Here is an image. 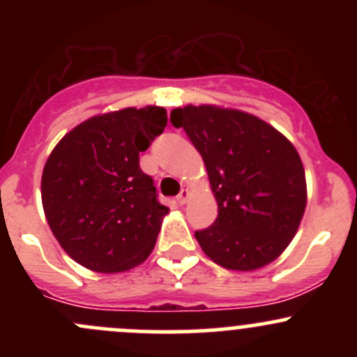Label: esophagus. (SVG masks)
<instances>
[{"mask_svg":"<svg viewBox=\"0 0 357 357\" xmlns=\"http://www.w3.org/2000/svg\"><path fill=\"white\" fill-rule=\"evenodd\" d=\"M190 199V192L188 190H181V193H179L178 197H176V200H178L179 205H185L186 202H188Z\"/></svg>","mask_w":357,"mask_h":357,"instance_id":"esophagus-1","label":"esophagus"}]
</instances>
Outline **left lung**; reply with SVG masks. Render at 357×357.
<instances>
[{"label":"left lung","mask_w":357,"mask_h":357,"mask_svg":"<svg viewBox=\"0 0 357 357\" xmlns=\"http://www.w3.org/2000/svg\"><path fill=\"white\" fill-rule=\"evenodd\" d=\"M204 158L218 218L195 231L202 250L233 271L264 268L283 254L307 204L305 172L289 139L255 115L218 105L171 112Z\"/></svg>","instance_id":"obj_1"}]
</instances>
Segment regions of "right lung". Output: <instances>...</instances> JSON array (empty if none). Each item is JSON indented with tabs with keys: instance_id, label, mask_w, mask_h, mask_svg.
I'll use <instances>...</instances> for the list:
<instances>
[{
	"instance_id": "1",
	"label": "right lung",
	"mask_w": 357,
	"mask_h": 357,
	"mask_svg": "<svg viewBox=\"0 0 357 357\" xmlns=\"http://www.w3.org/2000/svg\"><path fill=\"white\" fill-rule=\"evenodd\" d=\"M167 126L164 107L95 115L68 131L43 169L41 200L60 247L95 273H124L146 261L169 208L139 169Z\"/></svg>"
}]
</instances>
